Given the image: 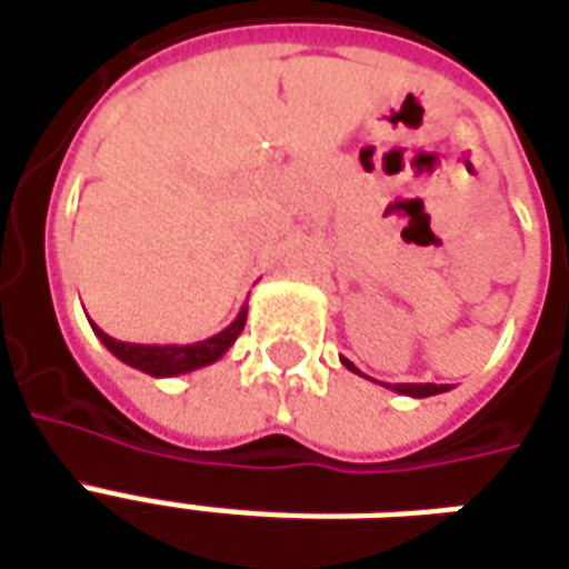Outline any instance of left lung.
<instances>
[{
	"label": "left lung",
	"instance_id": "left-lung-1",
	"mask_svg": "<svg viewBox=\"0 0 569 569\" xmlns=\"http://www.w3.org/2000/svg\"><path fill=\"white\" fill-rule=\"evenodd\" d=\"M345 366L350 371H357V375H362V371L350 362V359H345ZM383 387H390L393 393H402V396H415V399H427V396H436V393H448L451 387L448 383H383Z\"/></svg>",
	"mask_w": 569,
	"mask_h": 569
}]
</instances>
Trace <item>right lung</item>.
Here are the masks:
<instances>
[{
    "label": "right lung",
    "instance_id": "add662e5",
    "mask_svg": "<svg viewBox=\"0 0 569 569\" xmlns=\"http://www.w3.org/2000/svg\"><path fill=\"white\" fill-rule=\"evenodd\" d=\"M243 326H247V305L240 308L228 329L212 338H203V341H194V345H128V341L106 335L100 326H93V335L112 350V357L121 359L130 369L146 371L151 378H173V375H188V371L203 369V366H212L216 359H222L224 350L237 341V335L243 332Z\"/></svg>",
    "mask_w": 569,
    "mask_h": 569
}]
</instances>
